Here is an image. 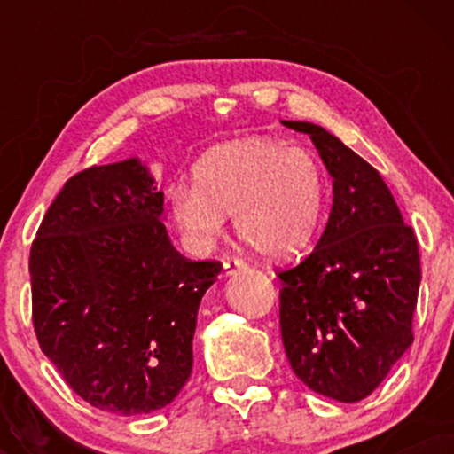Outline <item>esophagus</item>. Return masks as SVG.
<instances>
[{
	"label": "esophagus",
	"mask_w": 454,
	"mask_h": 454,
	"mask_svg": "<svg viewBox=\"0 0 454 454\" xmlns=\"http://www.w3.org/2000/svg\"><path fill=\"white\" fill-rule=\"evenodd\" d=\"M245 269H247V264H245L243 260H239V258L223 260V275H226V278H231V275H234V273H241V270H245Z\"/></svg>",
	"instance_id": "34e87169"
}]
</instances>
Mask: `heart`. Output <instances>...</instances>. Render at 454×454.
<instances>
[{
    "label": "heart",
    "mask_w": 454,
    "mask_h": 454,
    "mask_svg": "<svg viewBox=\"0 0 454 454\" xmlns=\"http://www.w3.org/2000/svg\"><path fill=\"white\" fill-rule=\"evenodd\" d=\"M194 187L168 192L170 217L194 249H209L234 215L239 237L270 260L314 241L326 211V175L309 151L254 137L217 145L196 161Z\"/></svg>",
    "instance_id": "b5f03b06"
}]
</instances>
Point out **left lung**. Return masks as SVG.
I'll return each instance as SVG.
<instances>
[{
	"label": "left lung",
	"instance_id": "1",
	"mask_svg": "<svg viewBox=\"0 0 454 454\" xmlns=\"http://www.w3.org/2000/svg\"><path fill=\"white\" fill-rule=\"evenodd\" d=\"M281 123L311 138L333 179L320 241L278 275L281 341L305 387L354 403L380 387L414 341L419 243L372 164L316 123Z\"/></svg>",
	"mask_w": 454,
	"mask_h": 454
}]
</instances>
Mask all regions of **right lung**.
<instances>
[{
  "label": "right lung",
  "mask_w": 454,
  "mask_h": 454,
  "mask_svg": "<svg viewBox=\"0 0 454 454\" xmlns=\"http://www.w3.org/2000/svg\"><path fill=\"white\" fill-rule=\"evenodd\" d=\"M161 220L164 192L129 158L67 179L31 245L40 348L113 414H149L185 387L198 307L222 270L181 256Z\"/></svg>",
  "instance_id": "1"
}]
</instances>
